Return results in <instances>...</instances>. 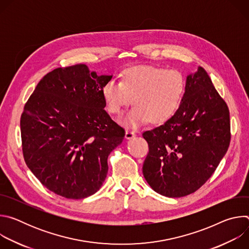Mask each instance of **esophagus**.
<instances>
[{"mask_svg": "<svg viewBox=\"0 0 249 249\" xmlns=\"http://www.w3.org/2000/svg\"><path fill=\"white\" fill-rule=\"evenodd\" d=\"M134 137H135V133H134V132L128 131V130L125 131V139L130 140V139H132V138H134Z\"/></svg>", "mask_w": 249, "mask_h": 249, "instance_id": "esophagus-1", "label": "esophagus"}]
</instances>
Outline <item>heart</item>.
<instances>
[{"label":"heart","instance_id":"1","mask_svg":"<svg viewBox=\"0 0 249 249\" xmlns=\"http://www.w3.org/2000/svg\"><path fill=\"white\" fill-rule=\"evenodd\" d=\"M185 90V80L179 71L157 66H135L126 69L122 80H109L102 88L107 110L120 115L130 105L134 107L121 124L136 128L150 120L154 124L167 121L178 109Z\"/></svg>","mask_w":249,"mask_h":249}]
</instances>
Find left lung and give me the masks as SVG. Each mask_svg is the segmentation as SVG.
I'll use <instances>...</instances> for the list:
<instances>
[{
    "mask_svg": "<svg viewBox=\"0 0 249 249\" xmlns=\"http://www.w3.org/2000/svg\"><path fill=\"white\" fill-rule=\"evenodd\" d=\"M143 137L149 144L143 174L157 193L186 196L210 178L230 146V111L202 67L186 76L174 115Z\"/></svg>",
    "mask_w": 249,
    "mask_h": 249,
    "instance_id": "obj_1",
    "label": "left lung"
}]
</instances>
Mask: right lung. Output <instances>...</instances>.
<instances>
[{"mask_svg":"<svg viewBox=\"0 0 249 249\" xmlns=\"http://www.w3.org/2000/svg\"><path fill=\"white\" fill-rule=\"evenodd\" d=\"M111 79L85 64L58 68L25 103L20 117L24 160L55 194L87 198L106 178L108 155L125 135L104 109L102 88Z\"/></svg>","mask_w":249,"mask_h":249,"instance_id":"obj_1","label":"right lung"}]
</instances>
